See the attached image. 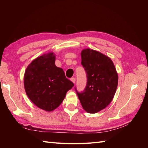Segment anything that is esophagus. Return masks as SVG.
<instances>
[{
  "mask_svg": "<svg viewBox=\"0 0 148 148\" xmlns=\"http://www.w3.org/2000/svg\"><path fill=\"white\" fill-rule=\"evenodd\" d=\"M70 80H71V81L73 83H75V81H76V79H75V78L73 77V78H71L70 79Z\"/></svg>",
  "mask_w": 148,
  "mask_h": 148,
  "instance_id": "34e87169",
  "label": "esophagus"
}]
</instances>
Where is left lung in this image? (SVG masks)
Segmentation results:
<instances>
[{
    "instance_id": "obj_1",
    "label": "left lung",
    "mask_w": 148,
    "mask_h": 148,
    "mask_svg": "<svg viewBox=\"0 0 148 148\" xmlns=\"http://www.w3.org/2000/svg\"><path fill=\"white\" fill-rule=\"evenodd\" d=\"M81 64L86 73L87 83L78 97L84 110L95 114L112 101L118 84V74L109 57L92 49H83Z\"/></svg>"
}]
</instances>
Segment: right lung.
<instances>
[{"label": "right lung", "mask_w": 148, "mask_h": 148, "mask_svg": "<svg viewBox=\"0 0 148 148\" xmlns=\"http://www.w3.org/2000/svg\"><path fill=\"white\" fill-rule=\"evenodd\" d=\"M55 60L52 52L38 57L28 66L24 76L25 89L29 99L48 112L57 108L74 86L62 69L56 66Z\"/></svg>", "instance_id": "obj_1"}]
</instances>
